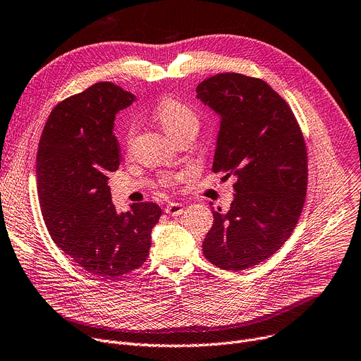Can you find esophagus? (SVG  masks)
Segmentation results:
<instances>
[{"label":"esophagus","mask_w":361,"mask_h":361,"mask_svg":"<svg viewBox=\"0 0 361 361\" xmlns=\"http://www.w3.org/2000/svg\"><path fill=\"white\" fill-rule=\"evenodd\" d=\"M183 204L181 203H168L165 206V213L171 216H180L183 213Z\"/></svg>","instance_id":"obj_1"}]
</instances>
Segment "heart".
I'll return each instance as SVG.
<instances>
[{
    "mask_svg": "<svg viewBox=\"0 0 361 361\" xmlns=\"http://www.w3.org/2000/svg\"><path fill=\"white\" fill-rule=\"evenodd\" d=\"M157 118L164 132L166 135H170L171 137H176L180 133L187 130L197 132V128H199V117L196 111L176 100H166L161 103L157 109ZM133 132H135V125H130L128 136L132 137ZM183 177L184 176L181 173L168 174L162 177V183L165 185H174L180 180H183Z\"/></svg>",
    "mask_w": 361,
    "mask_h": 361,
    "instance_id": "heart-1",
    "label": "heart"
}]
</instances>
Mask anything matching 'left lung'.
Instances as JSON below:
<instances>
[{
  "label": "left lung",
  "mask_w": 361,
  "mask_h": 361,
  "mask_svg": "<svg viewBox=\"0 0 361 361\" xmlns=\"http://www.w3.org/2000/svg\"><path fill=\"white\" fill-rule=\"evenodd\" d=\"M197 99L219 114L213 173L236 177L226 213L212 209L204 257L243 271L276 254L292 235L307 187V154L298 120L259 78L236 72L202 81Z\"/></svg>",
  "instance_id": "left-lung-1"
}]
</instances>
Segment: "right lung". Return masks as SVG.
Returning a JSON list of instances; mask_svg holds the SVG:
<instances>
[{"instance_id": "1", "label": "right lung", "mask_w": 361, "mask_h": 361, "mask_svg": "<svg viewBox=\"0 0 361 361\" xmlns=\"http://www.w3.org/2000/svg\"><path fill=\"white\" fill-rule=\"evenodd\" d=\"M135 95L113 82H97L61 102L47 117L36 158L37 195L54 243L80 267L116 279L139 269L158 224L157 203L117 213L109 174L120 165L113 133L117 111Z\"/></svg>"}]
</instances>
